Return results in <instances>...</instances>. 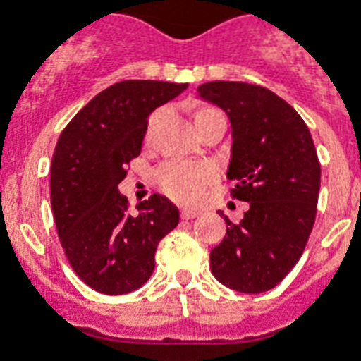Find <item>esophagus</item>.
I'll return each mask as SVG.
<instances>
[{
	"label": "esophagus",
	"mask_w": 361,
	"mask_h": 361,
	"mask_svg": "<svg viewBox=\"0 0 361 361\" xmlns=\"http://www.w3.org/2000/svg\"><path fill=\"white\" fill-rule=\"evenodd\" d=\"M198 215V212L197 209H181V217H183V219L185 221H189V219H195V217H197Z\"/></svg>",
	"instance_id": "esophagus-1"
}]
</instances>
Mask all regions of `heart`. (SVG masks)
I'll list each match as a JSON object with an SVG mask.
<instances>
[{
    "label": "heart",
    "instance_id": "heart-1",
    "mask_svg": "<svg viewBox=\"0 0 361 361\" xmlns=\"http://www.w3.org/2000/svg\"><path fill=\"white\" fill-rule=\"evenodd\" d=\"M217 114L221 112L214 106H200L195 112V121L200 123ZM214 178L215 172L209 164L172 161L159 169V183L163 191L181 204L198 202Z\"/></svg>",
    "mask_w": 361,
    "mask_h": 361
}]
</instances>
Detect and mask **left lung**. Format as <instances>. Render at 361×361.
Returning a JSON list of instances; mask_svg holds the SVG:
<instances>
[{
  "label": "left lung",
  "mask_w": 361,
  "mask_h": 361,
  "mask_svg": "<svg viewBox=\"0 0 361 361\" xmlns=\"http://www.w3.org/2000/svg\"><path fill=\"white\" fill-rule=\"evenodd\" d=\"M232 125V198L249 202L243 219L226 221L209 268L232 290L260 294L285 279L313 231L320 163L305 121L268 87L215 80L198 86ZM221 214V212H219ZM223 215V214H221Z\"/></svg>",
  "instance_id": "left-lung-1"
}]
</instances>
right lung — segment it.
<instances>
[{
  "mask_svg": "<svg viewBox=\"0 0 361 361\" xmlns=\"http://www.w3.org/2000/svg\"><path fill=\"white\" fill-rule=\"evenodd\" d=\"M187 84L123 80L95 95L67 123L50 166V200L65 257L87 286L101 294L140 288L155 268L159 241L180 223L163 195L138 204L118 191L127 166L140 155L147 118Z\"/></svg>",
  "mask_w": 361,
  "mask_h": 361,
  "instance_id": "1",
  "label": "right lung"
}]
</instances>
